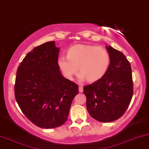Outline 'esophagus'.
I'll return each mask as SVG.
<instances>
[{
	"label": "esophagus",
	"mask_w": 149,
	"mask_h": 149,
	"mask_svg": "<svg viewBox=\"0 0 149 149\" xmlns=\"http://www.w3.org/2000/svg\"><path fill=\"white\" fill-rule=\"evenodd\" d=\"M79 92L80 93H82L83 92V87L80 86H79Z\"/></svg>",
	"instance_id": "obj_1"
}]
</instances>
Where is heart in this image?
<instances>
[{"mask_svg": "<svg viewBox=\"0 0 149 149\" xmlns=\"http://www.w3.org/2000/svg\"><path fill=\"white\" fill-rule=\"evenodd\" d=\"M57 64L67 80H72L79 69L80 80L93 83L106 75L110 67V56L103 47L77 44L69 47L67 57L59 56Z\"/></svg>", "mask_w": 149, "mask_h": 149, "instance_id": "b5f03b06", "label": "heart"}]
</instances>
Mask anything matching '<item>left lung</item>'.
<instances>
[{
	"label": "left lung",
	"mask_w": 149,
	"mask_h": 149,
	"mask_svg": "<svg viewBox=\"0 0 149 149\" xmlns=\"http://www.w3.org/2000/svg\"><path fill=\"white\" fill-rule=\"evenodd\" d=\"M110 64L106 75L92 84L84 86L86 108L95 120L112 122L123 115L133 96V80L131 65L125 56L106 46Z\"/></svg>",
	"instance_id": "8db88e82"
}]
</instances>
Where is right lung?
<instances>
[{"label": "right lung", "mask_w": 149, "mask_h": 149, "mask_svg": "<svg viewBox=\"0 0 149 149\" xmlns=\"http://www.w3.org/2000/svg\"><path fill=\"white\" fill-rule=\"evenodd\" d=\"M59 51L54 41L39 45L28 53L17 70L15 100L29 120L41 128L64 124L78 93V85L61 74Z\"/></svg>", "instance_id": "add662e5"}]
</instances>
